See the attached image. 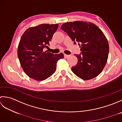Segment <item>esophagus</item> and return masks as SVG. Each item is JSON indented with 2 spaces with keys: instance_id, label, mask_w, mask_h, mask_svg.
<instances>
[{
  "instance_id": "34e87169",
  "label": "esophagus",
  "mask_w": 122,
  "mask_h": 122,
  "mask_svg": "<svg viewBox=\"0 0 122 122\" xmlns=\"http://www.w3.org/2000/svg\"><path fill=\"white\" fill-rule=\"evenodd\" d=\"M69 56H70V55H66V54H64V57H65V58H68Z\"/></svg>"
}]
</instances>
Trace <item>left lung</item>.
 Listing matches in <instances>:
<instances>
[{
	"label": "left lung",
	"mask_w": 122,
	"mask_h": 122,
	"mask_svg": "<svg viewBox=\"0 0 122 122\" xmlns=\"http://www.w3.org/2000/svg\"><path fill=\"white\" fill-rule=\"evenodd\" d=\"M61 29L77 43L81 53L75 54L78 62L71 71L83 80L95 78L104 69L107 61L109 45L105 36L95 24L83 21L63 24Z\"/></svg>",
	"instance_id": "8db88e82"
}]
</instances>
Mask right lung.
<instances>
[{
	"label": "right lung",
	"mask_w": 122,
	"mask_h": 122,
	"mask_svg": "<svg viewBox=\"0 0 122 122\" xmlns=\"http://www.w3.org/2000/svg\"><path fill=\"white\" fill-rule=\"evenodd\" d=\"M58 27V24H41L28 28L22 35L18 47L20 63L29 77L44 81L55 72L57 62L64 54L44 51Z\"/></svg>",
	"instance_id": "add662e5"
}]
</instances>
